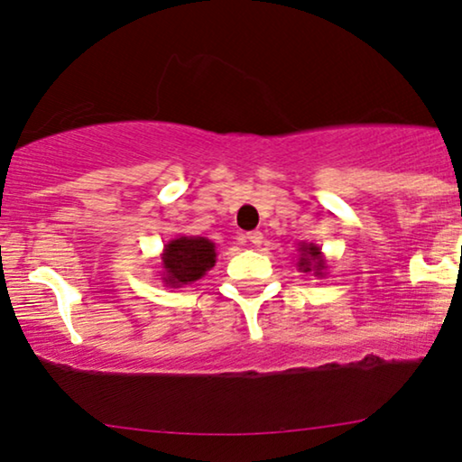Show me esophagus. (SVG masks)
<instances>
[{
	"instance_id": "1",
	"label": "esophagus",
	"mask_w": 462,
	"mask_h": 462,
	"mask_svg": "<svg viewBox=\"0 0 462 462\" xmlns=\"http://www.w3.org/2000/svg\"><path fill=\"white\" fill-rule=\"evenodd\" d=\"M245 239H248L250 244L261 245V244H263V233H261V231H250L248 236H245Z\"/></svg>"
}]
</instances>
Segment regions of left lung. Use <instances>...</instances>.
Here are the masks:
<instances>
[{
    "label": "left lung",
    "instance_id": "8db88e82",
    "mask_svg": "<svg viewBox=\"0 0 462 462\" xmlns=\"http://www.w3.org/2000/svg\"><path fill=\"white\" fill-rule=\"evenodd\" d=\"M302 273H313L318 277H324L326 271V258L321 254V248L315 244H300L299 248V261H296Z\"/></svg>",
    "mask_w": 462,
    "mask_h": 462
}]
</instances>
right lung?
Returning <instances> with one entry per match:
<instances>
[{"mask_svg": "<svg viewBox=\"0 0 462 462\" xmlns=\"http://www.w3.org/2000/svg\"><path fill=\"white\" fill-rule=\"evenodd\" d=\"M217 263V245L208 237L179 236L163 245L162 280L170 288H180L204 277Z\"/></svg>", "mask_w": 462, "mask_h": 462, "instance_id": "right-lung-1", "label": "right lung"}]
</instances>
